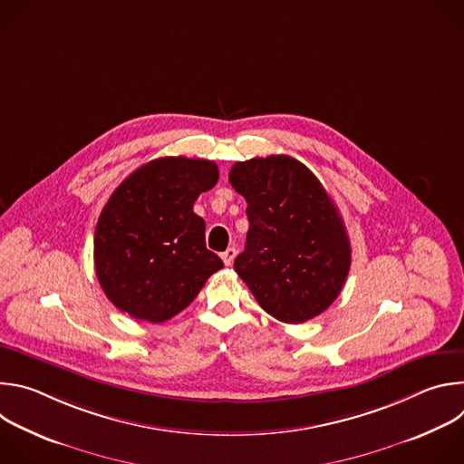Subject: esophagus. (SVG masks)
Returning a JSON list of instances; mask_svg holds the SVG:
<instances>
[{"label":"esophagus","instance_id":"34e87169","mask_svg":"<svg viewBox=\"0 0 464 464\" xmlns=\"http://www.w3.org/2000/svg\"><path fill=\"white\" fill-rule=\"evenodd\" d=\"M220 256H222V260H224L226 266H231L233 260H235V256H237V249H235V247H227Z\"/></svg>","mask_w":464,"mask_h":464}]
</instances>
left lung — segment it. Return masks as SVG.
<instances>
[{
    "mask_svg": "<svg viewBox=\"0 0 464 464\" xmlns=\"http://www.w3.org/2000/svg\"><path fill=\"white\" fill-rule=\"evenodd\" d=\"M247 202L249 229L235 270L262 310L303 323L340 295L351 268V242L333 198L290 156L253 158L229 170Z\"/></svg>",
    "mask_w": 464,
    "mask_h": 464,
    "instance_id": "left-lung-1",
    "label": "left lung"
}]
</instances>
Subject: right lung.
Returning <instances> with one entry per match:
<instances>
[{
  "label": "right lung",
  "instance_id": "right-lung-1",
  "mask_svg": "<svg viewBox=\"0 0 464 464\" xmlns=\"http://www.w3.org/2000/svg\"><path fill=\"white\" fill-rule=\"evenodd\" d=\"M218 181L208 160L158 158L131 172L106 202L93 240L106 297L134 319L161 323L187 308L224 268L206 247L196 198Z\"/></svg>",
  "mask_w": 464,
  "mask_h": 464
}]
</instances>
